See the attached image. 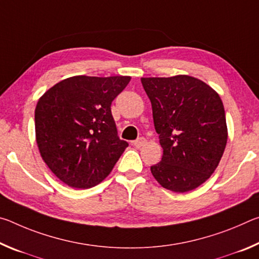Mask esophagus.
Listing matches in <instances>:
<instances>
[{
    "label": "esophagus",
    "mask_w": 259,
    "mask_h": 259,
    "mask_svg": "<svg viewBox=\"0 0 259 259\" xmlns=\"http://www.w3.org/2000/svg\"><path fill=\"white\" fill-rule=\"evenodd\" d=\"M133 144H134V146H136V147H142L146 144V139L144 137H140L138 139H136Z\"/></svg>",
    "instance_id": "obj_1"
}]
</instances>
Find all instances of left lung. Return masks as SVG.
Returning <instances> with one entry per match:
<instances>
[{
  "label": "left lung",
  "instance_id": "obj_1",
  "mask_svg": "<svg viewBox=\"0 0 259 259\" xmlns=\"http://www.w3.org/2000/svg\"><path fill=\"white\" fill-rule=\"evenodd\" d=\"M163 155L151 166L166 190H194L211 176L227 142L224 105L204 82L188 75L143 77Z\"/></svg>",
  "mask_w": 259,
  "mask_h": 259
}]
</instances>
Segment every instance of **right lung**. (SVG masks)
<instances>
[{"mask_svg": "<svg viewBox=\"0 0 259 259\" xmlns=\"http://www.w3.org/2000/svg\"><path fill=\"white\" fill-rule=\"evenodd\" d=\"M129 81V76H73L57 83L37 102L38 150L51 171L68 186L97 185L129 146L117 135L111 111Z\"/></svg>", "mask_w": 259, "mask_h": 259, "instance_id": "1", "label": "right lung"}]
</instances>
